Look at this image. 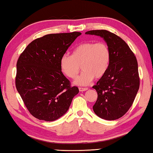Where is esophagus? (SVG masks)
I'll return each instance as SVG.
<instances>
[{"mask_svg": "<svg viewBox=\"0 0 153 153\" xmlns=\"http://www.w3.org/2000/svg\"><path fill=\"white\" fill-rule=\"evenodd\" d=\"M88 88H84V87H79V90L80 92H83V91H86V90H87Z\"/></svg>", "mask_w": 153, "mask_h": 153, "instance_id": "34e87169", "label": "esophagus"}]
</instances>
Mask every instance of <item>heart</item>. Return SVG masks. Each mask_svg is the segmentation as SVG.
I'll return each instance as SVG.
<instances>
[{"label":"heart","mask_w":153,"mask_h":153,"mask_svg":"<svg viewBox=\"0 0 153 153\" xmlns=\"http://www.w3.org/2000/svg\"><path fill=\"white\" fill-rule=\"evenodd\" d=\"M111 53L107 43L89 41L79 44L72 55L65 54L61 56L60 66L62 71L69 78H76L74 83L79 86L88 85L95 77L100 79L107 73L110 65Z\"/></svg>","instance_id":"heart-1"}]
</instances>
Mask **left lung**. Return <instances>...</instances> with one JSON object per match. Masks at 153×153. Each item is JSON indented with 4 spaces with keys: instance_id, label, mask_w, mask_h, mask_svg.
<instances>
[{
    "instance_id": "1",
    "label": "left lung",
    "mask_w": 153,
    "mask_h": 153,
    "mask_svg": "<svg viewBox=\"0 0 153 153\" xmlns=\"http://www.w3.org/2000/svg\"><path fill=\"white\" fill-rule=\"evenodd\" d=\"M86 33L103 38L111 53L107 72L92 87L98 94L93 111L104 120H117L128 112L138 91L136 57L125 41L115 33L105 30H90Z\"/></svg>"
}]
</instances>
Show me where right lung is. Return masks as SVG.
<instances>
[{
  "label": "right lung",
  "instance_id": "obj_1",
  "mask_svg": "<svg viewBox=\"0 0 153 153\" xmlns=\"http://www.w3.org/2000/svg\"><path fill=\"white\" fill-rule=\"evenodd\" d=\"M82 33H51L33 40L17 62L15 86L31 115L53 121L69 109L78 88L62 73L60 60Z\"/></svg>",
  "mask_w": 153,
  "mask_h": 153
}]
</instances>
